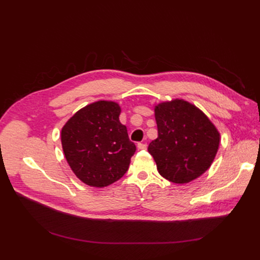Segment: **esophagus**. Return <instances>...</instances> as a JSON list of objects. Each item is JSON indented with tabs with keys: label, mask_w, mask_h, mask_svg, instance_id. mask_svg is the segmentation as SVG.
<instances>
[{
	"label": "esophagus",
	"mask_w": 260,
	"mask_h": 260,
	"mask_svg": "<svg viewBox=\"0 0 260 260\" xmlns=\"http://www.w3.org/2000/svg\"><path fill=\"white\" fill-rule=\"evenodd\" d=\"M138 148L139 149H146L147 145L145 143H138Z\"/></svg>",
	"instance_id": "1"
}]
</instances>
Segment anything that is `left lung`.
Here are the masks:
<instances>
[{
  "mask_svg": "<svg viewBox=\"0 0 260 260\" xmlns=\"http://www.w3.org/2000/svg\"><path fill=\"white\" fill-rule=\"evenodd\" d=\"M158 137L148 145L161 177L187 183L203 175L214 161L220 136L207 116L183 100L155 107Z\"/></svg>",
  "mask_w": 260,
  "mask_h": 260,
  "instance_id": "8db88e82",
  "label": "left lung"
}]
</instances>
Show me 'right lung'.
<instances>
[{
  "label": "right lung",
  "mask_w": 260,
  "mask_h": 260,
  "mask_svg": "<svg viewBox=\"0 0 260 260\" xmlns=\"http://www.w3.org/2000/svg\"><path fill=\"white\" fill-rule=\"evenodd\" d=\"M115 102L99 101L77 112L61 129L67 162L82 182L103 187L127 172L136 152Z\"/></svg>",
  "instance_id": "1"
}]
</instances>
